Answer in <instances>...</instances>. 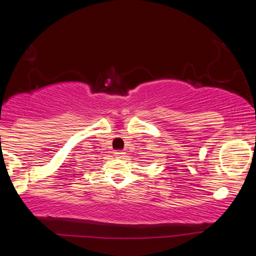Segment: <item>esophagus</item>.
<instances>
[{
  "label": "esophagus",
  "mask_w": 256,
  "mask_h": 256,
  "mask_svg": "<svg viewBox=\"0 0 256 256\" xmlns=\"http://www.w3.org/2000/svg\"><path fill=\"white\" fill-rule=\"evenodd\" d=\"M125 152H124V151H122V150H116L115 151V156H116V157H118V158H123V157H125Z\"/></svg>",
  "instance_id": "obj_1"
}]
</instances>
